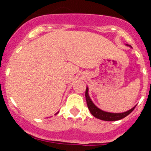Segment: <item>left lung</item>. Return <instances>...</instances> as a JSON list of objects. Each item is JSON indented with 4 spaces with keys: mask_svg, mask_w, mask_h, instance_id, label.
<instances>
[{
    "mask_svg": "<svg viewBox=\"0 0 151 151\" xmlns=\"http://www.w3.org/2000/svg\"><path fill=\"white\" fill-rule=\"evenodd\" d=\"M126 45L131 47V45ZM85 98H86L88 108L90 113L98 119L106 121V122H113V121H118V120L122 119V118L128 116L130 113L132 112L136 107V106H135L134 107H132L129 110H127V111L123 113H110L104 111V110L99 109V107H97L94 104V103L92 102L89 95H88V87L86 88V91H85Z\"/></svg>",
    "mask_w": 151,
    "mask_h": 151,
    "instance_id": "left-lung-1",
    "label": "left lung"
}]
</instances>
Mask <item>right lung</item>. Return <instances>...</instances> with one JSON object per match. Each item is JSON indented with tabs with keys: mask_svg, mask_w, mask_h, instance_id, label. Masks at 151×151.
I'll list each match as a JSON object with an SVG mask.
<instances>
[{
	"mask_svg": "<svg viewBox=\"0 0 151 151\" xmlns=\"http://www.w3.org/2000/svg\"><path fill=\"white\" fill-rule=\"evenodd\" d=\"M58 113H59V112H57V113H56V114H58Z\"/></svg>",
	"mask_w": 151,
	"mask_h": 151,
	"instance_id": "obj_1",
	"label": "right lung"
}]
</instances>
